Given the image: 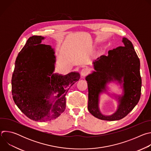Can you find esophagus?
Instances as JSON below:
<instances>
[{
	"instance_id": "1",
	"label": "esophagus",
	"mask_w": 151,
	"mask_h": 151,
	"mask_svg": "<svg viewBox=\"0 0 151 151\" xmlns=\"http://www.w3.org/2000/svg\"><path fill=\"white\" fill-rule=\"evenodd\" d=\"M88 73H89V69L88 68H83L81 70V75L82 77H85L88 74Z\"/></svg>"
}]
</instances>
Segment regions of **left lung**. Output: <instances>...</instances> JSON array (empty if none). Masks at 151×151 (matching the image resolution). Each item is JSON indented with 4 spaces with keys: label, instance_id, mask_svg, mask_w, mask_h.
Listing matches in <instances>:
<instances>
[{
    "label": "left lung",
    "instance_id": "1",
    "mask_svg": "<svg viewBox=\"0 0 151 151\" xmlns=\"http://www.w3.org/2000/svg\"><path fill=\"white\" fill-rule=\"evenodd\" d=\"M122 47L108 51V55H101L94 62L95 71L85 79L88 88V111L94 116L106 121L119 120L130 113L138 103L141 95L142 79L140 60L131 41L122 38ZM116 80L123 82L124 94L119 96V104L112 116L103 115L99 109V96L106 91L107 82Z\"/></svg>",
    "mask_w": 151,
    "mask_h": 151
}]
</instances>
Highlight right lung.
<instances>
[{
	"label": "right lung",
	"instance_id": "add662e5",
	"mask_svg": "<svg viewBox=\"0 0 151 151\" xmlns=\"http://www.w3.org/2000/svg\"><path fill=\"white\" fill-rule=\"evenodd\" d=\"M44 37L33 36L18 53L12 77L13 100L30 119L47 121L66 109V94L80 78L78 72L53 73L55 56L50 45L40 44ZM54 93L58 95L51 97Z\"/></svg>",
	"mask_w": 151,
	"mask_h": 151
}]
</instances>
